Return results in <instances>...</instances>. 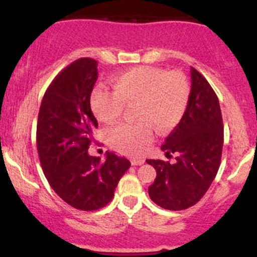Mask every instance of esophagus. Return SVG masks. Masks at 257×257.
<instances>
[{
    "instance_id": "obj_1",
    "label": "esophagus",
    "mask_w": 257,
    "mask_h": 257,
    "mask_svg": "<svg viewBox=\"0 0 257 257\" xmlns=\"http://www.w3.org/2000/svg\"><path fill=\"white\" fill-rule=\"evenodd\" d=\"M141 164H144V159H140V158L132 159V166H141Z\"/></svg>"
}]
</instances>
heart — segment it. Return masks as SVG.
<instances>
[{
    "label": "heart",
    "mask_w": 257,
    "mask_h": 257,
    "mask_svg": "<svg viewBox=\"0 0 257 257\" xmlns=\"http://www.w3.org/2000/svg\"><path fill=\"white\" fill-rule=\"evenodd\" d=\"M113 89L95 88L90 95L94 114L105 123H113L134 104L135 122L120 123L107 131L108 144L126 155H140L153 140V126L159 133L179 124L190 101V84L180 71L152 66H138L122 72L113 81Z\"/></svg>",
    "instance_id": "b5f03b06"
}]
</instances>
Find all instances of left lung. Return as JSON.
Masks as SVG:
<instances>
[{"instance_id":"obj_1","label":"left lung","mask_w":257,"mask_h":257,"mask_svg":"<svg viewBox=\"0 0 257 257\" xmlns=\"http://www.w3.org/2000/svg\"><path fill=\"white\" fill-rule=\"evenodd\" d=\"M187 110L161 149L175 162L147 159L157 172L149 194L168 210H184L199 202L216 176L223 146V124L216 94L202 73L191 67Z\"/></svg>"}]
</instances>
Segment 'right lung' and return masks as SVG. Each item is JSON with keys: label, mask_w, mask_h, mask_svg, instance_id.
Segmentation results:
<instances>
[{"label": "right lung", "mask_w": 257, "mask_h": 257, "mask_svg": "<svg viewBox=\"0 0 257 257\" xmlns=\"http://www.w3.org/2000/svg\"><path fill=\"white\" fill-rule=\"evenodd\" d=\"M98 79V61L81 58L52 81L42 99L36 143L43 173L55 193L78 210L91 211L113 198L131 162L113 152L106 161L88 153L98 120L90 94Z\"/></svg>", "instance_id": "add662e5"}]
</instances>
